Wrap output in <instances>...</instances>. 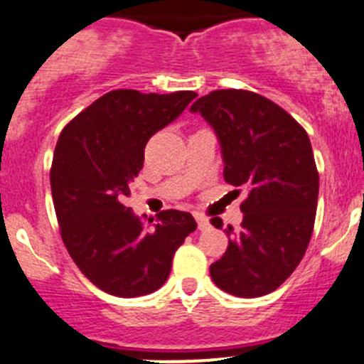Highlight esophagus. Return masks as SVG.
Here are the masks:
<instances>
[{
  "label": "esophagus",
  "mask_w": 364,
  "mask_h": 364,
  "mask_svg": "<svg viewBox=\"0 0 364 364\" xmlns=\"http://www.w3.org/2000/svg\"><path fill=\"white\" fill-rule=\"evenodd\" d=\"M193 217H196V220H197V225H199V229H200V231H203V229H208V228H210V220H208V218L204 217V215H200V213H196V215H193Z\"/></svg>",
  "instance_id": "obj_1"
}]
</instances>
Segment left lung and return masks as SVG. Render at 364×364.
I'll list each match as a JSON object with an SVG mask.
<instances>
[{
	"label": "left lung",
	"mask_w": 364,
	"mask_h": 364,
	"mask_svg": "<svg viewBox=\"0 0 364 364\" xmlns=\"http://www.w3.org/2000/svg\"><path fill=\"white\" fill-rule=\"evenodd\" d=\"M190 112L213 128L225 181L247 190L242 225L225 229L229 245L211 263V279L236 297L270 294L301 263L315 225L318 172L308 133L288 112L249 90H215ZM211 224L222 228L218 217Z\"/></svg>",
	"instance_id": "obj_1"
}]
</instances>
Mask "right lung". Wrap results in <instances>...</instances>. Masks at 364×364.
<instances>
[{"instance_id":"add662e5","label":"right lung","mask_w":364,"mask_h":364,"mask_svg":"<svg viewBox=\"0 0 364 364\" xmlns=\"http://www.w3.org/2000/svg\"><path fill=\"white\" fill-rule=\"evenodd\" d=\"M193 97L190 90H112L58 136L49 181L62 240L83 276L115 297H140L164 287L174 252L197 228L192 215L178 210L161 211L153 228H144L124 206L147 140Z\"/></svg>"}]
</instances>
